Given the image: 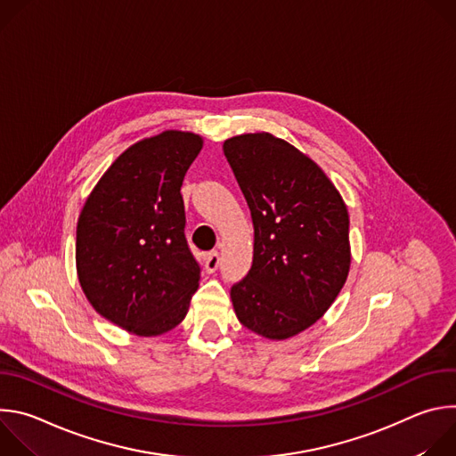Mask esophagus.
Here are the masks:
<instances>
[{"label":"esophagus","mask_w":456,"mask_h":456,"mask_svg":"<svg viewBox=\"0 0 456 456\" xmlns=\"http://www.w3.org/2000/svg\"><path fill=\"white\" fill-rule=\"evenodd\" d=\"M220 267V254L216 250H211L206 254V271L215 273Z\"/></svg>","instance_id":"esophagus-1"}]
</instances>
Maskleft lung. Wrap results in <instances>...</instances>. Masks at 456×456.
Returning a JSON list of instances; mask_svg holds the SVG:
<instances>
[{"mask_svg": "<svg viewBox=\"0 0 456 456\" xmlns=\"http://www.w3.org/2000/svg\"><path fill=\"white\" fill-rule=\"evenodd\" d=\"M224 153L250 209L254 254L232 285L238 321L283 341L324 315L350 271L348 209L324 171L271 134H243Z\"/></svg>", "mask_w": 456, "mask_h": 456, "instance_id": "1", "label": "left lung"}]
</instances>
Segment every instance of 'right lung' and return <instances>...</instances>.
I'll use <instances>...</instances> for the list:
<instances>
[{
    "label": "right lung",
    "mask_w": 456,
    "mask_h": 456,
    "mask_svg": "<svg viewBox=\"0 0 456 456\" xmlns=\"http://www.w3.org/2000/svg\"><path fill=\"white\" fill-rule=\"evenodd\" d=\"M204 139L167 129L120 153L77 220L76 264L90 305L122 330L160 336L185 317L200 265L183 227L180 187Z\"/></svg>",
    "instance_id": "right-lung-1"
}]
</instances>
